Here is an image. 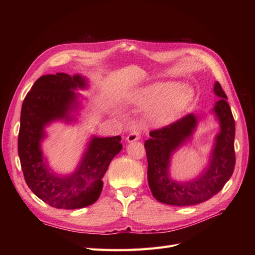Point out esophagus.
Wrapping results in <instances>:
<instances>
[{
	"label": "esophagus",
	"instance_id": "esophagus-1",
	"mask_svg": "<svg viewBox=\"0 0 255 255\" xmlns=\"http://www.w3.org/2000/svg\"><path fill=\"white\" fill-rule=\"evenodd\" d=\"M138 139H140V130L137 128H132L128 132V135L127 136V141L128 142H133Z\"/></svg>",
	"mask_w": 255,
	"mask_h": 255
}]
</instances>
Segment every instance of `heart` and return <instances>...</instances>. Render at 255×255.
<instances>
[{
  "instance_id": "heart-1",
  "label": "heart",
  "mask_w": 255,
  "mask_h": 255,
  "mask_svg": "<svg viewBox=\"0 0 255 255\" xmlns=\"http://www.w3.org/2000/svg\"><path fill=\"white\" fill-rule=\"evenodd\" d=\"M194 91L185 84L156 82L136 89L128 100L140 109H150V118L157 125H169L186 109Z\"/></svg>"
}]
</instances>
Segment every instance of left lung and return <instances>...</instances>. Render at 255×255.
I'll use <instances>...</instances> for the list:
<instances>
[{"label":"left lung","instance_id":"left-lung-1","mask_svg":"<svg viewBox=\"0 0 255 255\" xmlns=\"http://www.w3.org/2000/svg\"><path fill=\"white\" fill-rule=\"evenodd\" d=\"M214 94L219 98L212 112L219 123L208 165L196 177L185 182L170 175L171 158L181 146L191 140L200 116L189 114L172 125L151 130L144 149L148 159V183L153 197L158 202L189 206L202 203L219 192L233 174L235 167V121L221 85L214 84Z\"/></svg>","mask_w":255,"mask_h":255}]
</instances>
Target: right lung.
I'll return each mask as SVG.
<instances>
[{
	"mask_svg": "<svg viewBox=\"0 0 255 255\" xmlns=\"http://www.w3.org/2000/svg\"><path fill=\"white\" fill-rule=\"evenodd\" d=\"M87 87L88 81L81 74L42 75L22 104L18 153L25 182L43 202L61 210L94 204L101 195L107 168L122 149L120 136H91L78 167L64 175L54 172L43 156L45 128L55 121H75L81 109V95L75 90Z\"/></svg>",
	"mask_w": 255,
	"mask_h": 255,
	"instance_id": "right-lung-1",
	"label": "right lung"
}]
</instances>
